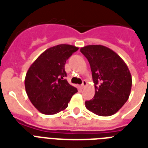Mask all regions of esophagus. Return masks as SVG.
<instances>
[{"label": "esophagus", "instance_id": "esophagus-1", "mask_svg": "<svg viewBox=\"0 0 148 148\" xmlns=\"http://www.w3.org/2000/svg\"><path fill=\"white\" fill-rule=\"evenodd\" d=\"M87 84H88V83H87V81H86L85 80H84V81H83L82 84H81V87L82 88H84V87H86V86H87Z\"/></svg>", "mask_w": 148, "mask_h": 148}]
</instances>
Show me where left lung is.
I'll use <instances>...</instances> for the list:
<instances>
[{
    "label": "left lung",
    "instance_id": "1",
    "mask_svg": "<svg viewBox=\"0 0 148 148\" xmlns=\"http://www.w3.org/2000/svg\"><path fill=\"white\" fill-rule=\"evenodd\" d=\"M81 52L90 64L95 83L94 98L85 101L86 108L95 114H114L128 100L132 78L128 67L117 53L103 45H88Z\"/></svg>",
    "mask_w": 148,
    "mask_h": 148
}]
</instances>
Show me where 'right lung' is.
Here are the masks:
<instances>
[{
    "instance_id": "obj_1",
    "label": "right lung",
    "mask_w": 148,
    "mask_h": 148,
    "mask_svg": "<svg viewBox=\"0 0 148 148\" xmlns=\"http://www.w3.org/2000/svg\"><path fill=\"white\" fill-rule=\"evenodd\" d=\"M78 47L59 45L44 51L29 67L24 84L28 98L40 113L55 114L67 108L77 89L65 77V63Z\"/></svg>"
}]
</instances>
